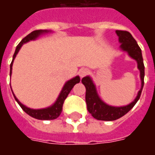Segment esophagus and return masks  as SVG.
<instances>
[{"label": "esophagus", "instance_id": "esophagus-1", "mask_svg": "<svg viewBox=\"0 0 155 155\" xmlns=\"http://www.w3.org/2000/svg\"><path fill=\"white\" fill-rule=\"evenodd\" d=\"M88 73H89V70L87 68H81V70L79 71V74H80L81 77H84Z\"/></svg>", "mask_w": 155, "mask_h": 155}]
</instances>
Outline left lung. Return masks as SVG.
<instances>
[{"label": "left lung", "mask_w": 155, "mask_h": 155, "mask_svg": "<svg viewBox=\"0 0 155 155\" xmlns=\"http://www.w3.org/2000/svg\"><path fill=\"white\" fill-rule=\"evenodd\" d=\"M115 33L119 37V42L121 44L120 46V51L126 52L130 58H132L137 62V67L140 71L141 87L135 99L131 103L124 106H112L106 104L99 96L96 86L91 76L87 75L83 78L81 81L86 89L85 101L87 104V110L90 112V114H91L94 119L98 120L112 121L124 116L136 104L143 90L144 65H143L141 49L130 32L125 31H115Z\"/></svg>", "instance_id": "8db88e82"}]
</instances>
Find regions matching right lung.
Instances as JSON below:
<instances>
[{"label": "right lung", "mask_w": 155, "mask_h": 155, "mask_svg": "<svg viewBox=\"0 0 155 155\" xmlns=\"http://www.w3.org/2000/svg\"><path fill=\"white\" fill-rule=\"evenodd\" d=\"M49 32H52L51 31H48V30H37V31H34L31 33H30L28 35H26L25 38L22 39V41L19 43V45L15 48V51L14 54H13V59H12V63H11V66H10V76H12V65H13V62L15 60L16 54H18L19 51L21 50V48L24 44L27 43L29 41H35L36 39L40 37L41 35L49 33ZM81 81V78L79 75H76L75 77L72 78L71 80H69L68 81L65 82V84H64V86L61 90V93L58 95L56 101H54V103L53 104H51V106L46 108H43V109H31V108H29L27 106H25V104H23L21 102H20L19 100L16 98L15 94L13 93V91H12L14 95V98L16 101V102L18 103L19 105L21 107L23 110L25 111V113L29 114L30 116L33 117L35 119L41 120H52L56 119L58 117L60 116V114H61V111H62V106L64 104V100L66 99L68 96V94H70V92L72 90V88L74 87V85L75 84H77Z\"/></svg>", "instance_id": "obj_1"}]
</instances>
